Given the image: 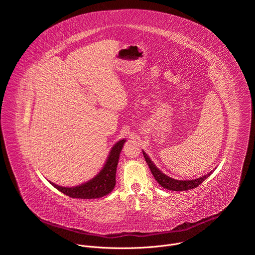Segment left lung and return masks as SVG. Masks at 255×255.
Returning <instances> with one entry per match:
<instances>
[{"label":"left lung","mask_w":255,"mask_h":255,"mask_svg":"<svg viewBox=\"0 0 255 255\" xmlns=\"http://www.w3.org/2000/svg\"><path fill=\"white\" fill-rule=\"evenodd\" d=\"M143 155L145 160H146V163L148 164L154 178L156 179L157 183L164 189H167L168 191H188V190H192L197 188L199 185H201L203 181L209 177L213 171H210L209 173L203 175L202 177L199 178H195V179H189V180H179V179H174L166 174H164L161 170H159L155 164L153 163V161L150 159V157L145 153L144 151Z\"/></svg>","instance_id":"left-lung-1"}]
</instances>
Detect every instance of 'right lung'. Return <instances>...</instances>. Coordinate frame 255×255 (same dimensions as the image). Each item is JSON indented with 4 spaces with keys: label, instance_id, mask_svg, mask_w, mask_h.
Segmentation results:
<instances>
[{
    "label": "right lung",
    "instance_id": "right-lung-1",
    "mask_svg": "<svg viewBox=\"0 0 255 255\" xmlns=\"http://www.w3.org/2000/svg\"><path fill=\"white\" fill-rule=\"evenodd\" d=\"M126 140L122 139L114 144V146L112 147L110 153H109V156L101 171L91 180L87 181V183L70 188L57 186L51 183V181H49V183L59 192L70 198L97 199L110 194L116 185L117 165L120 157V152Z\"/></svg>",
    "mask_w": 255,
    "mask_h": 255
}]
</instances>
